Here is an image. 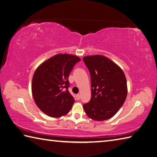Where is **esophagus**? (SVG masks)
<instances>
[{"instance_id":"esophagus-1","label":"esophagus","mask_w":157,"mask_h":157,"mask_svg":"<svg viewBox=\"0 0 157 157\" xmlns=\"http://www.w3.org/2000/svg\"><path fill=\"white\" fill-rule=\"evenodd\" d=\"M76 97H77V99L79 100V98H80V95H79V94H77V95H76Z\"/></svg>"}]
</instances>
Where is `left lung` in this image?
Listing matches in <instances>:
<instances>
[{
	"mask_svg": "<svg viewBox=\"0 0 157 157\" xmlns=\"http://www.w3.org/2000/svg\"><path fill=\"white\" fill-rule=\"evenodd\" d=\"M83 60L90 73V101L83 105L90 118L105 121L113 117L124 103L128 86L124 72L105 56H86Z\"/></svg>",
	"mask_w": 157,
	"mask_h": 157,
	"instance_id": "8db88e82",
	"label": "left lung"
}]
</instances>
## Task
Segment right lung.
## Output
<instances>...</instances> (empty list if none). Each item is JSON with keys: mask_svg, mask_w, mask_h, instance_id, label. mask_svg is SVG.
Returning <instances> with one entry per match:
<instances>
[{"mask_svg": "<svg viewBox=\"0 0 157 157\" xmlns=\"http://www.w3.org/2000/svg\"><path fill=\"white\" fill-rule=\"evenodd\" d=\"M81 59L70 54H57L40 65L34 73L32 93L36 105L51 117L67 114L75 100L68 91L70 72Z\"/></svg>", "mask_w": 157, "mask_h": 157, "instance_id": "right-lung-1", "label": "right lung"}]
</instances>
